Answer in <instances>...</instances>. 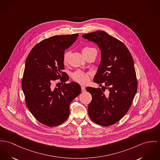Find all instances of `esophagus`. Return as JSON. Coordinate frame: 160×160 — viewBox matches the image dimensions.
Returning <instances> with one entry per match:
<instances>
[{
    "label": "esophagus",
    "mask_w": 160,
    "mask_h": 160,
    "mask_svg": "<svg viewBox=\"0 0 160 160\" xmlns=\"http://www.w3.org/2000/svg\"><path fill=\"white\" fill-rule=\"evenodd\" d=\"M81 88H82V92H85V91H86V89H85V86H82Z\"/></svg>",
    "instance_id": "esophagus-1"
}]
</instances>
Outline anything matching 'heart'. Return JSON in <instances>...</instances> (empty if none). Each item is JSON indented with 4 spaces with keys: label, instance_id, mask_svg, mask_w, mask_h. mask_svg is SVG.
I'll return each instance as SVG.
<instances>
[{
    "label": "heart",
    "instance_id": "1",
    "mask_svg": "<svg viewBox=\"0 0 160 160\" xmlns=\"http://www.w3.org/2000/svg\"><path fill=\"white\" fill-rule=\"evenodd\" d=\"M91 50H96L93 48H88V47H85L84 48L82 49V53L83 55H85L87 53H88L89 52L91 51ZM70 52L69 51H67L64 53L63 55V62H68V58L70 55ZM72 78L75 82L82 84V85H85L86 83H88L89 80V75L88 73H86L83 71H77L75 72H74L72 74Z\"/></svg>",
    "mask_w": 160,
    "mask_h": 160
}]
</instances>
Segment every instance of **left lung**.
<instances>
[{
    "label": "left lung",
    "mask_w": 160,
    "mask_h": 160,
    "mask_svg": "<svg viewBox=\"0 0 160 160\" xmlns=\"http://www.w3.org/2000/svg\"><path fill=\"white\" fill-rule=\"evenodd\" d=\"M82 37L97 44L100 50V64L93 81L100 86L105 84L102 89L86 88L92 98L89 116L95 123L110 126L122 118L135 98L138 82L133 60L123 42L105 32L98 30Z\"/></svg>",
    "instance_id": "left-lung-1"
}]
</instances>
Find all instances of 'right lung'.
<instances>
[{
    "instance_id": "1",
    "label": "right lung",
    "mask_w": 160,
    "mask_h": 160,
    "mask_svg": "<svg viewBox=\"0 0 160 160\" xmlns=\"http://www.w3.org/2000/svg\"><path fill=\"white\" fill-rule=\"evenodd\" d=\"M78 37L77 33L45 39L33 47L26 59L22 80L26 105L45 125L55 127L64 122L69 115L70 103L81 92L77 83H65L69 76L62 71L64 50ZM59 78L64 83L53 89L52 83Z\"/></svg>"
}]
</instances>
